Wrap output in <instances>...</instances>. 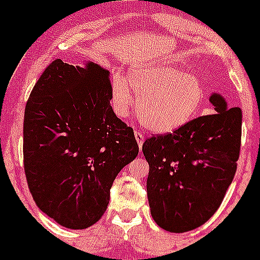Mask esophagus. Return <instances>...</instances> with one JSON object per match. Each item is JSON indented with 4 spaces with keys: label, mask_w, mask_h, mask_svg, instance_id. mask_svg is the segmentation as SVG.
I'll use <instances>...</instances> for the list:
<instances>
[{
    "label": "esophagus",
    "mask_w": 260,
    "mask_h": 260,
    "mask_svg": "<svg viewBox=\"0 0 260 260\" xmlns=\"http://www.w3.org/2000/svg\"><path fill=\"white\" fill-rule=\"evenodd\" d=\"M135 136H136V140H137L138 146H140V148H141V147H142V145H143V141H145V135H142L141 132H137V131H136Z\"/></svg>",
    "instance_id": "obj_1"
}]
</instances>
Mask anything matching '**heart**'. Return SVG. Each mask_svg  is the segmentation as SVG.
<instances>
[{
  "mask_svg": "<svg viewBox=\"0 0 260 260\" xmlns=\"http://www.w3.org/2000/svg\"><path fill=\"white\" fill-rule=\"evenodd\" d=\"M137 95V113L149 131L169 133L190 122L199 113L205 90L196 77L165 64L138 65L128 81L114 78L112 98L119 117L128 114Z\"/></svg>",
  "mask_w": 260,
  "mask_h": 260,
  "instance_id": "1",
  "label": "heart"
}]
</instances>
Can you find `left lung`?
Segmentation results:
<instances>
[{
  "instance_id": "8db88e82",
  "label": "left lung",
  "mask_w": 260,
  "mask_h": 260,
  "mask_svg": "<svg viewBox=\"0 0 260 260\" xmlns=\"http://www.w3.org/2000/svg\"><path fill=\"white\" fill-rule=\"evenodd\" d=\"M216 113L201 115L142 146L149 165L147 195L154 221L171 233L205 224L219 209L237 172L242 109L212 94Z\"/></svg>"
}]
</instances>
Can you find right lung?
Instances as JSON below:
<instances>
[{"label":"right lung","instance_id":"obj_1","mask_svg":"<svg viewBox=\"0 0 260 260\" xmlns=\"http://www.w3.org/2000/svg\"><path fill=\"white\" fill-rule=\"evenodd\" d=\"M109 73L94 62L56 59L26 103L23 167L41 211L69 229L95 224L112 183L137 157L135 133L111 107Z\"/></svg>","mask_w":260,"mask_h":260}]
</instances>
